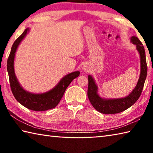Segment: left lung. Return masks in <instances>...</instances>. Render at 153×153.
<instances>
[{
    "instance_id": "obj_1",
    "label": "left lung",
    "mask_w": 153,
    "mask_h": 153,
    "mask_svg": "<svg viewBox=\"0 0 153 153\" xmlns=\"http://www.w3.org/2000/svg\"><path fill=\"white\" fill-rule=\"evenodd\" d=\"M131 41L136 45L141 58V74L137 85L128 97L119 99H103L97 94V87L93 77L88 76V90L87 96L93 106L97 111L106 114L120 113L124 111L137 101L143 89L144 83L147 74V65L146 61L145 51L143 45L138 37L133 36Z\"/></svg>"
}]
</instances>
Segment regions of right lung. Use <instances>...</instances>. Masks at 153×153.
<instances>
[{
    "instance_id": "add662e5",
    "label": "right lung",
    "mask_w": 153,
    "mask_h": 153,
    "mask_svg": "<svg viewBox=\"0 0 153 153\" xmlns=\"http://www.w3.org/2000/svg\"><path fill=\"white\" fill-rule=\"evenodd\" d=\"M29 29H25L12 45L10 53L7 60V70L9 82L13 95L15 99L27 108L35 111H47L56 107L60 101L65 91L73 79L79 76V71H75L64 77L58 85L50 91L43 94H32L23 89L16 79L14 70L15 53L18 45L27 34Z\"/></svg>"
}]
</instances>
